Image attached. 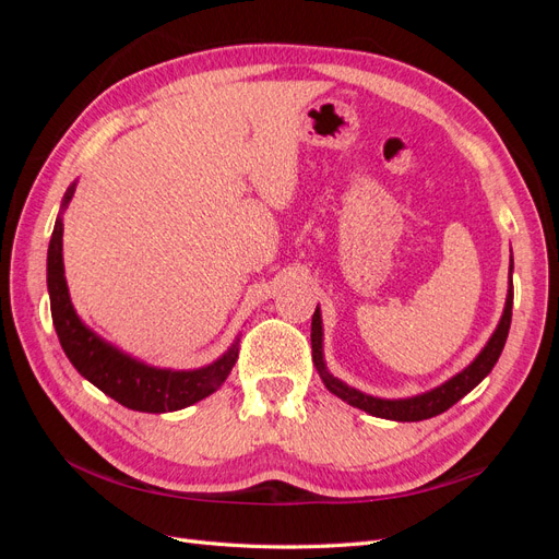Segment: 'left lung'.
Here are the masks:
<instances>
[{"label": "left lung", "mask_w": 559, "mask_h": 559, "mask_svg": "<svg viewBox=\"0 0 559 559\" xmlns=\"http://www.w3.org/2000/svg\"><path fill=\"white\" fill-rule=\"evenodd\" d=\"M513 267V263H511ZM511 317H513V286L509 289V298H506V310L503 317L499 321V326L495 331V335L489 337V343L485 345V349L478 354L476 361H473L468 368H464L460 376H454L452 380H448L445 384L431 389L427 394H419L413 399H399V401H386V399H376L357 392V389L347 386L345 382L335 380L333 376H329V370L324 366V357H321V314L319 308L312 314V361L319 370L321 380H324L326 389L331 394H335L337 399L347 401L349 405L359 411H366L376 417H384V419H396V421H419V419H429L445 413L448 408L464 399L473 386H476L489 370L495 368L499 354L506 345V337H509V329H511Z\"/></svg>", "instance_id": "obj_1"}]
</instances>
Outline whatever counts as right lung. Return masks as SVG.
Masks as SVG:
<instances>
[{"instance_id":"obj_1","label":"right lung","mask_w":559,"mask_h":559,"mask_svg":"<svg viewBox=\"0 0 559 559\" xmlns=\"http://www.w3.org/2000/svg\"><path fill=\"white\" fill-rule=\"evenodd\" d=\"M74 195V186L64 193L62 207ZM48 296L53 326L60 337V345L67 359L79 373L93 382L99 392H105L114 401L130 411L140 413H170L181 411L216 392L224 384L228 373L238 361V345H233L222 359L207 368L198 370H163L151 368L130 359L107 345L105 341L88 331L76 317L70 294H67L64 267H62V218L56 222L53 235L48 245Z\"/></svg>"}]
</instances>
